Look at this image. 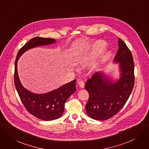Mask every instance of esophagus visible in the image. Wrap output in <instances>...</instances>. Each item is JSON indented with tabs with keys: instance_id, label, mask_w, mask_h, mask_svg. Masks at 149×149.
Returning <instances> with one entry per match:
<instances>
[{
	"instance_id": "1",
	"label": "esophagus",
	"mask_w": 149,
	"mask_h": 149,
	"mask_svg": "<svg viewBox=\"0 0 149 149\" xmlns=\"http://www.w3.org/2000/svg\"><path fill=\"white\" fill-rule=\"evenodd\" d=\"M78 84H79V86L81 88H84V87L85 84H84V81H82V80H79L78 81Z\"/></svg>"
}]
</instances>
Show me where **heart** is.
Instances as JSON below:
<instances>
[{
    "label": "heart",
    "instance_id": "1",
    "mask_svg": "<svg viewBox=\"0 0 149 149\" xmlns=\"http://www.w3.org/2000/svg\"><path fill=\"white\" fill-rule=\"evenodd\" d=\"M106 46V43L104 41L102 40H98L96 42H95V43L93 45L92 47V49L91 52L89 54L84 57V58H82L81 62V64L82 65H86L87 64L91 61H92V59L95 57V56H96L99 52L101 51H102ZM105 58V56L104 54H102V56L100 57V61H102Z\"/></svg>",
    "mask_w": 149,
    "mask_h": 149
}]
</instances>
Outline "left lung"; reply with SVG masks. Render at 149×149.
<instances>
[{"mask_svg":"<svg viewBox=\"0 0 149 149\" xmlns=\"http://www.w3.org/2000/svg\"><path fill=\"white\" fill-rule=\"evenodd\" d=\"M114 61L119 63L120 78L113 82L102 72L87 79L85 88L89 93L86 105L87 115L95 120H105L115 116L127 102L134 84V62L131 51L118 38Z\"/></svg>","mask_w":149,"mask_h":149,"instance_id":"left-lung-1","label":"left lung"}]
</instances>
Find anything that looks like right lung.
<instances>
[{"label": "right lung", "mask_w": 149, "mask_h": 149, "mask_svg": "<svg viewBox=\"0 0 149 149\" xmlns=\"http://www.w3.org/2000/svg\"><path fill=\"white\" fill-rule=\"evenodd\" d=\"M55 42L54 38L39 37L32 38L19 50L15 64V85L22 104L30 114L46 121L55 120L62 116L64 111L65 102L76 91V81L73 80L48 93H33L22 86L17 74V63L20 56L28 49L39 46L51 45Z\"/></svg>", "instance_id": "add662e5"}]
</instances>
